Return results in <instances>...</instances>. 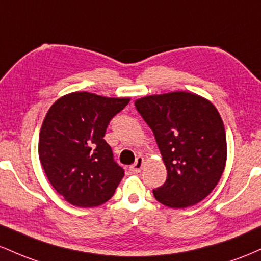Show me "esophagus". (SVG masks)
<instances>
[{
    "label": "esophagus",
    "mask_w": 261,
    "mask_h": 261,
    "mask_svg": "<svg viewBox=\"0 0 261 261\" xmlns=\"http://www.w3.org/2000/svg\"><path fill=\"white\" fill-rule=\"evenodd\" d=\"M143 165H144V158L140 156V155H139V156L136 159V163H134L133 165L130 166V171H133V172H139L140 170H142Z\"/></svg>",
    "instance_id": "34e87169"
}]
</instances>
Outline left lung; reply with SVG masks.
<instances>
[{
  "label": "left lung",
  "instance_id": "8db88e82",
  "mask_svg": "<svg viewBox=\"0 0 261 261\" xmlns=\"http://www.w3.org/2000/svg\"><path fill=\"white\" fill-rule=\"evenodd\" d=\"M153 130L168 177L153 190L171 208L194 206L207 197L221 178L227 160V139L217 108L185 91L146 96L134 102Z\"/></svg>",
  "mask_w": 261,
  "mask_h": 261
}]
</instances>
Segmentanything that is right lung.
Wrapping results in <instances>:
<instances>
[{"instance_id":"add662e5","label":"right lung","mask_w":261,"mask_h":261,"mask_svg":"<svg viewBox=\"0 0 261 261\" xmlns=\"http://www.w3.org/2000/svg\"><path fill=\"white\" fill-rule=\"evenodd\" d=\"M129 98L74 92L49 108L39 134V159L49 182L69 203L96 207L115 194L124 170L103 139Z\"/></svg>"}]
</instances>
